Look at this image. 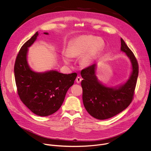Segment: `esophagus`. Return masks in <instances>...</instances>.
<instances>
[{
	"mask_svg": "<svg viewBox=\"0 0 151 151\" xmlns=\"http://www.w3.org/2000/svg\"><path fill=\"white\" fill-rule=\"evenodd\" d=\"M81 81H82V79H81V78L79 77V76H78V77L76 78V82L78 83H80V82H81Z\"/></svg>",
	"mask_w": 151,
	"mask_h": 151,
	"instance_id": "esophagus-1",
	"label": "esophagus"
}]
</instances>
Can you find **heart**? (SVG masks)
I'll use <instances>...</instances> for the list:
<instances>
[{
  "label": "heart",
  "instance_id": "1",
  "mask_svg": "<svg viewBox=\"0 0 151 151\" xmlns=\"http://www.w3.org/2000/svg\"><path fill=\"white\" fill-rule=\"evenodd\" d=\"M104 46V40L94 36L82 35L72 40L68 45L66 54L63 55V60L68 64L70 57H76L83 54L80 63L83 66H89L100 54Z\"/></svg>",
  "mask_w": 151,
  "mask_h": 151
}]
</instances>
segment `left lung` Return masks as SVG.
Returning a JSON list of instances; mask_svg holds the SVG:
<instances>
[{
	"label": "left lung",
	"instance_id": "8db88e82",
	"mask_svg": "<svg viewBox=\"0 0 151 151\" xmlns=\"http://www.w3.org/2000/svg\"><path fill=\"white\" fill-rule=\"evenodd\" d=\"M121 45V50L130 58L133 68L131 77L124 85L118 88H111L100 83L95 75V63L81 72L83 79L81 86L84 107L90 115L98 119H108L118 115L130 105L134 98L139 64L134 54L122 38Z\"/></svg>",
	"mask_w": 151,
	"mask_h": 151
}]
</instances>
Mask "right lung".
Instances as JSON below:
<instances>
[{
    "label": "right lung",
    "mask_w": 151,
    "mask_h": 151,
    "mask_svg": "<svg viewBox=\"0 0 151 151\" xmlns=\"http://www.w3.org/2000/svg\"><path fill=\"white\" fill-rule=\"evenodd\" d=\"M37 36L36 32L20 48L14 64V76L21 101L35 114L47 116L60 109L77 74H63L55 70L44 73L32 71L28 66L27 52Z\"/></svg>",
    "instance_id": "obj_1"
}]
</instances>
